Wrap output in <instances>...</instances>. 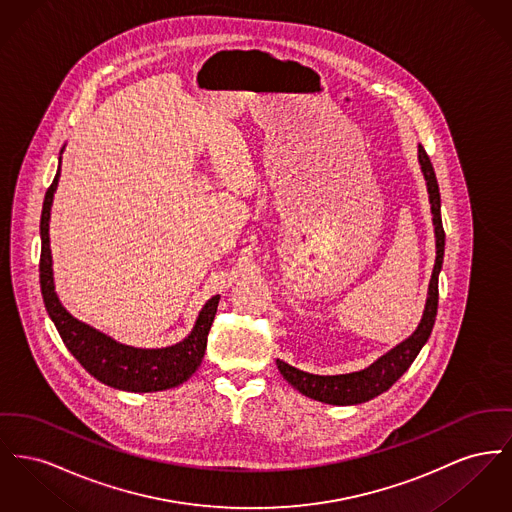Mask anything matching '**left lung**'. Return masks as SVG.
<instances>
[{
	"label": "left lung",
	"mask_w": 512,
	"mask_h": 512,
	"mask_svg": "<svg viewBox=\"0 0 512 512\" xmlns=\"http://www.w3.org/2000/svg\"><path fill=\"white\" fill-rule=\"evenodd\" d=\"M418 160H420L421 174L425 178L427 193H429V205L433 214V230H435V265L431 272L429 288H427V300L423 307L421 321L406 340L396 344L387 354H383L379 360L373 361L365 369L354 373H342V375H313L307 371H301L292 367L286 361L276 360L278 371L282 377L301 394L325 402L334 406H354L367 402L385 391H389L392 385L408 371V367L418 358L421 348L429 340L435 317H437V305H439V272L443 269V257H445V230L441 222V193L439 183L435 178V170L431 166V160L425 149L418 145Z\"/></svg>",
	"instance_id": "1"
}]
</instances>
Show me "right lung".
Masks as SVG:
<instances>
[{
	"instance_id": "obj_1",
	"label": "right lung",
	"mask_w": 512,
	"mask_h": 512,
	"mask_svg": "<svg viewBox=\"0 0 512 512\" xmlns=\"http://www.w3.org/2000/svg\"><path fill=\"white\" fill-rule=\"evenodd\" d=\"M63 152V149H61ZM60 181V168L46 191L40 216V290L46 311L60 332L63 344L94 379L127 392H156L174 389L185 383L201 365L207 350V336L220 296H212L203 305L191 332L166 348H135L121 344L112 336L73 317L56 294L52 249H50V212Z\"/></svg>"
}]
</instances>
